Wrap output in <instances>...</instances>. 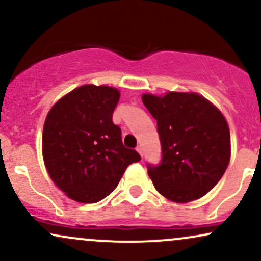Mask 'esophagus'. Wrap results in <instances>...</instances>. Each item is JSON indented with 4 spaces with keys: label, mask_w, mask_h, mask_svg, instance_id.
<instances>
[{
    "label": "esophagus",
    "mask_w": 261,
    "mask_h": 261,
    "mask_svg": "<svg viewBox=\"0 0 261 261\" xmlns=\"http://www.w3.org/2000/svg\"><path fill=\"white\" fill-rule=\"evenodd\" d=\"M136 149H137V152H139V153H140L141 157H143V151H142V148H141V146H139V147H137Z\"/></svg>",
    "instance_id": "34e87169"
}]
</instances>
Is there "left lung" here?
Listing matches in <instances>:
<instances>
[{
    "mask_svg": "<svg viewBox=\"0 0 261 261\" xmlns=\"http://www.w3.org/2000/svg\"><path fill=\"white\" fill-rule=\"evenodd\" d=\"M157 120L162 163L148 166L158 193L169 201L200 199L220 181L230 160L228 122L221 110L195 92L142 94Z\"/></svg>",
    "mask_w": 261,
    "mask_h": 261,
    "instance_id": "1",
    "label": "left lung"
}]
</instances>
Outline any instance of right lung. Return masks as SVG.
<instances>
[{"label": "right lung", "mask_w": 261, "mask_h": 261, "mask_svg": "<svg viewBox=\"0 0 261 261\" xmlns=\"http://www.w3.org/2000/svg\"><path fill=\"white\" fill-rule=\"evenodd\" d=\"M118 88L85 85L60 98L43 128V160L50 179L66 196L94 203L118 187L128 164L141 160L124 147L113 113Z\"/></svg>", "instance_id": "right-lung-1"}]
</instances>
